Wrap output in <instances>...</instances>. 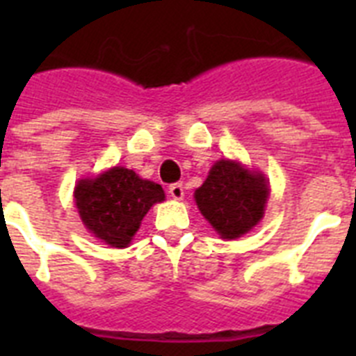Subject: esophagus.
<instances>
[{
    "mask_svg": "<svg viewBox=\"0 0 356 356\" xmlns=\"http://www.w3.org/2000/svg\"><path fill=\"white\" fill-rule=\"evenodd\" d=\"M169 196H171L172 200H184V196H185L184 184L169 185Z\"/></svg>",
    "mask_w": 356,
    "mask_h": 356,
    "instance_id": "1",
    "label": "esophagus"
}]
</instances>
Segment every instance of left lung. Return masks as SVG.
Masks as SVG:
<instances>
[{
	"label": "left lung",
	"mask_w": 356,
	"mask_h": 356,
	"mask_svg": "<svg viewBox=\"0 0 356 356\" xmlns=\"http://www.w3.org/2000/svg\"><path fill=\"white\" fill-rule=\"evenodd\" d=\"M269 197V181L235 160H219L194 193L200 212L222 238H237L260 222Z\"/></svg>",
	"instance_id": "8db88e82"
}]
</instances>
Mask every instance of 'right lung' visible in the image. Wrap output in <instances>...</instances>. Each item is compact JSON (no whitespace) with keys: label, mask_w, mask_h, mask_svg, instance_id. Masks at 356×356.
Wrapping results in <instances>:
<instances>
[{"label":"right lung","mask_w":356,"mask_h":356,"mask_svg":"<svg viewBox=\"0 0 356 356\" xmlns=\"http://www.w3.org/2000/svg\"><path fill=\"white\" fill-rule=\"evenodd\" d=\"M163 200L159 184L119 165L96 178H83L74 187V203L85 228L112 248H127L147 210Z\"/></svg>","instance_id":"right-lung-1"}]
</instances>
